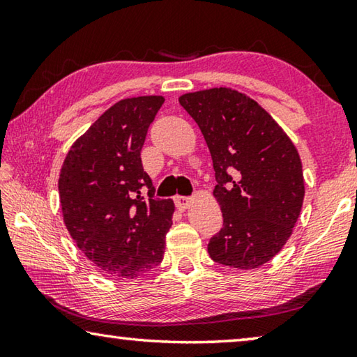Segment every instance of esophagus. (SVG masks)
Segmentation results:
<instances>
[{
    "mask_svg": "<svg viewBox=\"0 0 357 357\" xmlns=\"http://www.w3.org/2000/svg\"><path fill=\"white\" fill-rule=\"evenodd\" d=\"M174 203H176V206L181 211H184V209L189 208V204L192 203V198L190 197H181V195H178V197H174Z\"/></svg>",
    "mask_w": 357,
    "mask_h": 357,
    "instance_id": "1",
    "label": "esophagus"
}]
</instances>
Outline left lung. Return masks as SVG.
<instances>
[{"mask_svg": "<svg viewBox=\"0 0 357 357\" xmlns=\"http://www.w3.org/2000/svg\"><path fill=\"white\" fill-rule=\"evenodd\" d=\"M179 104L206 140L223 227L209 257L236 269H255L282 250L301 214L304 176L298 149L274 118L231 88L187 93Z\"/></svg>", "mask_w": 357, "mask_h": 357, "instance_id": "left-lung-1", "label": "left lung"}]
</instances>
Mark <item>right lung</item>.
Returning <instances> with one entry per match:
<instances>
[{
  "label": "right lung",
  "mask_w": 357,
  "mask_h": 357,
  "mask_svg": "<svg viewBox=\"0 0 357 357\" xmlns=\"http://www.w3.org/2000/svg\"><path fill=\"white\" fill-rule=\"evenodd\" d=\"M164 100L116 102L72 144L59 173L66 228L89 261L114 279H135L164 258L174 204L154 198L140 157Z\"/></svg>",
  "instance_id": "1"
}]
</instances>
